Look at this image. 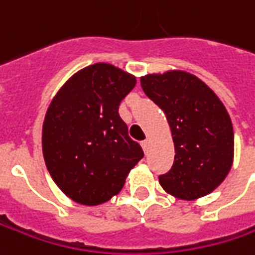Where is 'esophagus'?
<instances>
[{
  "label": "esophagus",
  "instance_id": "obj_1",
  "mask_svg": "<svg viewBox=\"0 0 255 255\" xmlns=\"http://www.w3.org/2000/svg\"><path fill=\"white\" fill-rule=\"evenodd\" d=\"M140 144H142V147H143V150H144V153H147V149H149V140L146 139V140H143Z\"/></svg>",
  "mask_w": 255,
  "mask_h": 255
}]
</instances>
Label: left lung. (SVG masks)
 Returning <instances> with one entry per match:
<instances>
[{"instance_id": "left-lung-1", "label": "left lung", "mask_w": 255, "mask_h": 255, "mask_svg": "<svg viewBox=\"0 0 255 255\" xmlns=\"http://www.w3.org/2000/svg\"><path fill=\"white\" fill-rule=\"evenodd\" d=\"M140 85L166 115L174 143V162L159 177L160 186L181 200L207 196L226 179L234 159L233 125L223 102L184 71L144 75Z\"/></svg>"}]
</instances>
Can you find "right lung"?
Here are the masks:
<instances>
[{"instance_id": "add662e5", "label": "right lung", "mask_w": 255, "mask_h": 255, "mask_svg": "<svg viewBox=\"0 0 255 255\" xmlns=\"http://www.w3.org/2000/svg\"><path fill=\"white\" fill-rule=\"evenodd\" d=\"M134 85L133 75L99 62L72 75L52 99L42 152L51 177L71 200L84 206L111 200L144 156L118 112Z\"/></svg>"}]
</instances>
